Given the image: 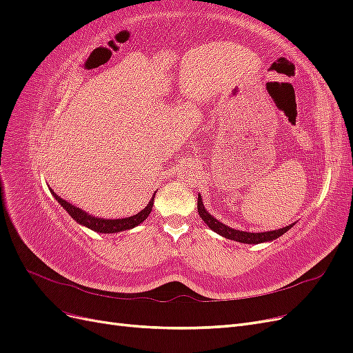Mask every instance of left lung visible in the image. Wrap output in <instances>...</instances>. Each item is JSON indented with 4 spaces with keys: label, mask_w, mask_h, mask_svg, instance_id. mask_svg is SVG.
Here are the masks:
<instances>
[{
    "label": "left lung",
    "mask_w": 353,
    "mask_h": 353,
    "mask_svg": "<svg viewBox=\"0 0 353 353\" xmlns=\"http://www.w3.org/2000/svg\"><path fill=\"white\" fill-rule=\"evenodd\" d=\"M197 212H199V215L201 216V219L206 222V225L210 230L218 232L219 236L230 239V240H234V241H239V243H248V244H258V243H263V241L275 240V239H279L280 236H283L284 232H287L294 225V223H292V225H287L284 228L274 230V231H266V232H245V231H240V230H234V228L223 225V223L219 222L216 218H213L210 213L205 209V205H203V200H201L200 196L197 199Z\"/></svg>",
    "instance_id": "1"
}]
</instances>
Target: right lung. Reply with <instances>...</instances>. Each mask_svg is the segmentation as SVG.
<instances>
[{
  "mask_svg": "<svg viewBox=\"0 0 353 353\" xmlns=\"http://www.w3.org/2000/svg\"><path fill=\"white\" fill-rule=\"evenodd\" d=\"M51 194L56 197V200L60 203V205L66 209V212L69 215L79 222L81 225L88 227L92 231H97V232H104V234H112V232H119V231H126V230H131L137 225H140V223L147 219V216L150 215V212L153 209V203H154V197L148 201V205L140 212L137 213L134 216L130 218H123V219H103V218H97V216H92L88 215L87 212H83L82 209L73 206L72 203H69L68 200L61 199L59 194H56L54 191L50 190Z\"/></svg>",
  "mask_w": 353,
  "mask_h": 353,
  "instance_id": "obj_1",
  "label": "right lung"
}]
</instances>
